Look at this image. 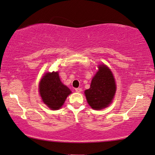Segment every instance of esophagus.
<instances>
[{
  "label": "esophagus",
  "instance_id": "1",
  "mask_svg": "<svg viewBox=\"0 0 155 155\" xmlns=\"http://www.w3.org/2000/svg\"><path fill=\"white\" fill-rule=\"evenodd\" d=\"M75 91H76V92H81L82 89L81 88H76Z\"/></svg>",
  "mask_w": 155,
  "mask_h": 155
}]
</instances>
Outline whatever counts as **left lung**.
I'll return each mask as SVG.
<instances>
[{
    "label": "left lung",
    "mask_w": 155,
    "mask_h": 155,
    "mask_svg": "<svg viewBox=\"0 0 155 155\" xmlns=\"http://www.w3.org/2000/svg\"><path fill=\"white\" fill-rule=\"evenodd\" d=\"M116 91L113 73L104 64L99 65V71L93 77L90 87L84 91L89 105L95 110L103 109L112 102Z\"/></svg>",
    "instance_id": "obj_1"
}]
</instances>
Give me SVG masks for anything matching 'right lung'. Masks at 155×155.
I'll return each mask as SVG.
<instances>
[{
    "label": "right lung",
    "mask_w": 155,
    "mask_h": 155,
    "mask_svg": "<svg viewBox=\"0 0 155 155\" xmlns=\"http://www.w3.org/2000/svg\"><path fill=\"white\" fill-rule=\"evenodd\" d=\"M39 92L42 101L52 110H58L71 94L70 89L61 82L58 72L46 73L39 84Z\"/></svg>",
    "instance_id": "add662e5"
}]
</instances>
